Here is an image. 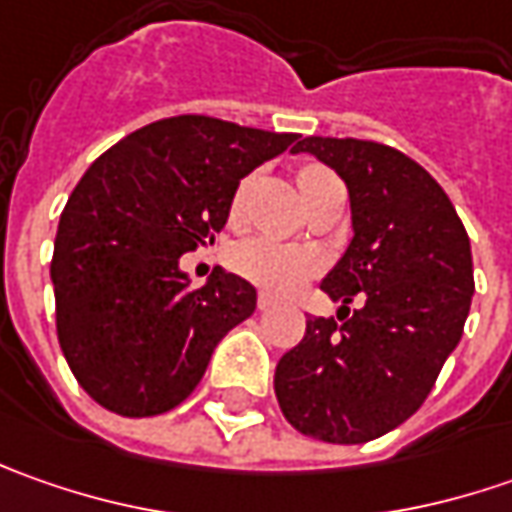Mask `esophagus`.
<instances>
[{
	"label": "esophagus",
	"mask_w": 512,
	"mask_h": 512,
	"mask_svg": "<svg viewBox=\"0 0 512 512\" xmlns=\"http://www.w3.org/2000/svg\"><path fill=\"white\" fill-rule=\"evenodd\" d=\"M256 305H259V310H270V307H276L279 302L270 296V293H259V299H256Z\"/></svg>",
	"instance_id": "34e87169"
}]
</instances>
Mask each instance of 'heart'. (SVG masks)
Listing matches in <instances>:
<instances>
[{"instance_id":"1","label":"heart","mask_w":512,"mask_h":512,"mask_svg":"<svg viewBox=\"0 0 512 512\" xmlns=\"http://www.w3.org/2000/svg\"><path fill=\"white\" fill-rule=\"evenodd\" d=\"M330 182H339V179L327 168L307 165L299 170V190H302L305 202H310ZM247 185H250V179H242L239 187L233 190V202H230L233 216H239V210H242ZM227 262L239 276H245L247 282L265 287L270 293H279V296L293 293L296 287L305 285L307 279L316 276L325 265V259L316 247L290 245V242H279L270 236H253V239L239 242L230 250Z\"/></svg>"}]
</instances>
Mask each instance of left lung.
Listing matches in <instances>:
<instances>
[{"label":"left lung","mask_w":512,"mask_h":512,"mask_svg":"<svg viewBox=\"0 0 512 512\" xmlns=\"http://www.w3.org/2000/svg\"><path fill=\"white\" fill-rule=\"evenodd\" d=\"M293 153L342 176L353 239L322 282L342 302L339 322L307 319L276 364V399L305 436L370 442L422 407L462 339L476 290L470 239L442 185L396 148L307 136Z\"/></svg>","instance_id":"8db88e82"}]
</instances>
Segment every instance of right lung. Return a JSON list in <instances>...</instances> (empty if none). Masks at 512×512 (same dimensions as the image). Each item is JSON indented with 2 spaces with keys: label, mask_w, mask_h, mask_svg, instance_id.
<instances>
[{
  "label": "right lung",
  "mask_w": 512,
  "mask_h": 512,
  "mask_svg": "<svg viewBox=\"0 0 512 512\" xmlns=\"http://www.w3.org/2000/svg\"><path fill=\"white\" fill-rule=\"evenodd\" d=\"M299 136L170 116L133 130L73 187L50 282L76 382L119 416L168 413L202 382L216 344L256 310L222 267L190 287L179 259L227 222L233 190Z\"/></svg>",
  "instance_id": "add662e5"
}]
</instances>
